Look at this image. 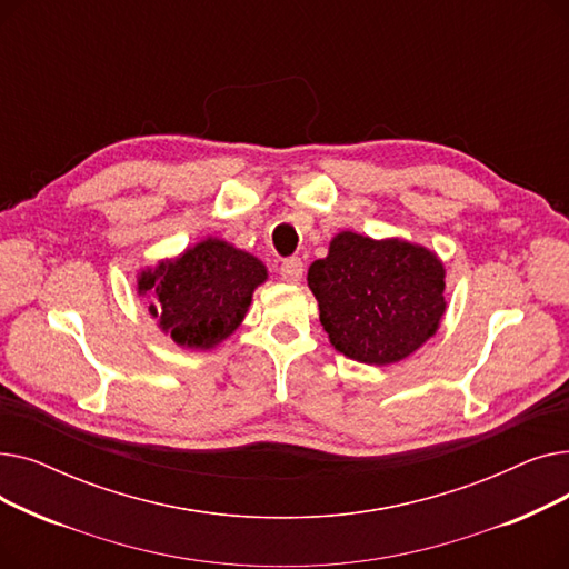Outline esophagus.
<instances>
[{"instance_id": "34e87169", "label": "esophagus", "mask_w": 569, "mask_h": 569, "mask_svg": "<svg viewBox=\"0 0 569 569\" xmlns=\"http://www.w3.org/2000/svg\"><path fill=\"white\" fill-rule=\"evenodd\" d=\"M279 274L283 281L288 283H300L302 281V274H305V262L300 258H286L281 262V269Z\"/></svg>"}]
</instances>
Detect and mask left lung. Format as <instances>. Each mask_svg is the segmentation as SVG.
<instances>
[{
  "mask_svg": "<svg viewBox=\"0 0 569 569\" xmlns=\"http://www.w3.org/2000/svg\"><path fill=\"white\" fill-rule=\"evenodd\" d=\"M320 322L332 346L365 365H395L436 335L445 313V267L403 239L339 232L309 267Z\"/></svg>",
  "mask_w": 569,
  "mask_h": 569,
  "instance_id": "1",
  "label": "left lung"
}]
</instances>
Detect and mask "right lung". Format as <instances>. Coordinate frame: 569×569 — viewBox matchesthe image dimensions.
I'll use <instances>...</instances> for the list:
<instances>
[{
	"label": "right lung",
	"instance_id": "add662e5",
	"mask_svg": "<svg viewBox=\"0 0 569 569\" xmlns=\"http://www.w3.org/2000/svg\"><path fill=\"white\" fill-rule=\"evenodd\" d=\"M264 264L223 239H204L174 260L138 277V292L152 297L149 313L174 343L214 348L244 320Z\"/></svg>",
	"mask_w": 569,
	"mask_h": 569
}]
</instances>
